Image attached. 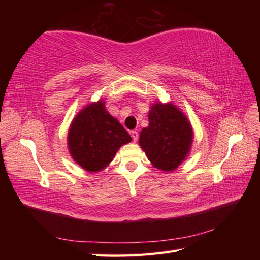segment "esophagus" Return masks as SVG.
<instances>
[{
  "instance_id": "34e87169",
  "label": "esophagus",
  "mask_w": 260,
  "mask_h": 260,
  "mask_svg": "<svg viewBox=\"0 0 260 260\" xmlns=\"http://www.w3.org/2000/svg\"><path fill=\"white\" fill-rule=\"evenodd\" d=\"M131 135H132V139H133L134 142L139 140V132H137V131H132Z\"/></svg>"
}]
</instances>
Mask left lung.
<instances>
[{"label": "left lung", "instance_id": "1", "mask_svg": "<svg viewBox=\"0 0 260 260\" xmlns=\"http://www.w3.org/2000/svg\"><path fill=\"white\" fill-rule=\"evenodd\" d=\"M150 125L143 128L140 145L154 167L173 171L189 153L192 128L189 120L172 104H155L148 113Z\"/></svg>", "mask_w": 260, "mask_h": 260}]
</instances>
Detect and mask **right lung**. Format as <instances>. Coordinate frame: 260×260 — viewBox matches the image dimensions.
I'll return each mask as SVG.
<instances>
[{
    "mask_svg": "<svg viewBox=\"0 0 260 260\" xmlns=\"http://www.w3.org/2000/svg\"><path fill=\"white\" fill-rule=\"evenodd\" d=\"M131 141L129 134L108 114L103 102L82 109L71 123L68 135L71 156L90 172L106 168L118 148Z\"/></svg>",
    "mask_w": 260,
    "mask_h": 260,
    "instance_id": "add662e5",
    "label": "right lung"
}]
</instances>
